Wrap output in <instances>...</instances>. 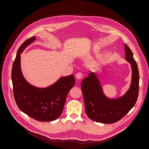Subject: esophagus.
Instances as JSON below:
<instances>
[{"label":"esophagus","instance_id":"obj_1","mask_svg":"<svg viewBox=\"0 0 149 149\" xmlns=\"http://www.w3.org/2000/svg\"><path fill=\"white\" fill-rule=\"evenodd\" d=\"M76 77L77 79H81L83 77V74L81 73H78L76 74Z\"/></svg>","mask_w":149,"mask_h":149}]
</instances>
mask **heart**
Instances as JSON below:
<instances>
[{
	"label": "heart",
	"instance_id": "b5f03b06",
	"mask_svg": "<svg viewBox=\"0 0 149 149\" xmlns=\"http://www.w3.org/2000/svg\"><path fill=\"white\" fill-rule=\"evenodd\" d=\"M96 46H95V45H94V46L93 47V48H94V49H96Z\"/></svg>",
	"mask_w": 149,
	"mask_h": 149
}]
</instances>
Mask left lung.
<instances>
[{"mask_svg":"<svg viewBox=\"0 0 149 149\" xmlns=\"http://www.w3.org/2000/svg\"><path fill=\"white\" fill-rule=\"evenodd\" d=\"M125 60L130 64L132 79L126 93L118 98L111 99L105 95L97 76L91 72L81 82L85 111L88 118L97 123L112 124L120 120L136 104L139 94V74L133 53L124 44Z\"/></svg>","mask_w":149,"mask_h":149,"instance_id":"left-lung-1","label":"left lung"}]
</instances>
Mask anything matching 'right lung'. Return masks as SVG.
<instances>
[{
  "label": "right lung",
  "mask_w": 149,
  "mask_h": 149,
  "mask_svg": "<svg viewBox=\"0 0 149 149\" xmlns=\"http://www.w3.org/2000/svg\"><path fill=\"white\" fill-rule=\"evenodd\" d=\"M36 39L33 37L26 40L17 51L12 70L13 96L17 105L25 114L38 121H52L61 114L75 79L73 74L63 76L47 88L35 87L25 79L21 70L20 55Z\"/></svg>",
  "instance_id": "obj_1"
}]
</instances>
